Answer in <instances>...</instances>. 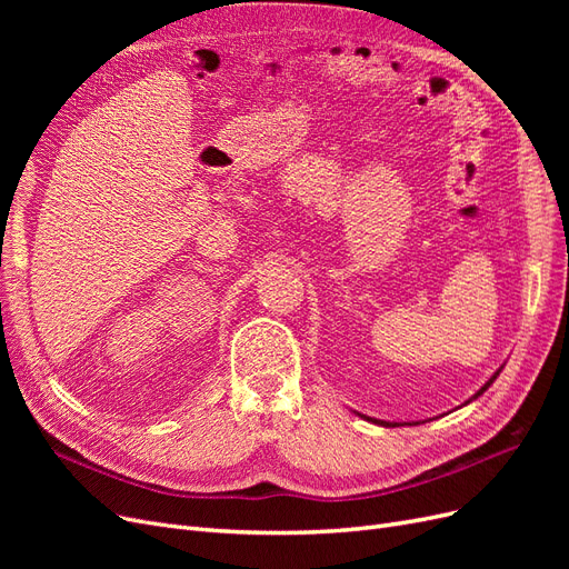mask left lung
<instances>
[{
    "label": "left lung",
    "mask_w": 569,
    "mask_h": 569,
    "mask_svg": "<svg viewBox=\"0 0 569 569\" xmlns=\"http://www.w3.org/2000/svg\"><path fill=\"white\" fill-rule=\"evenodd\" d=\"M501 370H503V368H498V370H496V372H493V375L489 377V382H487L485 387H481V389H479V391H477V393L472 396V399H470V401L479 399V396H481V393H485V391H487V389H489V387L493 385V380H496V377H498V375H501ZM470 401H465V403H470ZM360 418H363V420H368V422H375V425H382V427H393V425H396V422H385V420H375V418H366V416H360Z\"/></svg>",
    "instance_id": "8db88e82"
}]
</instances>
